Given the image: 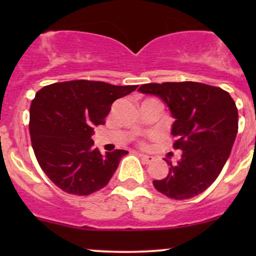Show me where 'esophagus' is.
<instances>
[{"label":"esophagus","instance_id":"esophagus-1","mask_svg":"<svg viewBox=\"0 0 256 256\" xmlns=\"http://www.w3.org/2000/svg\"><path fill=\"white\" fill-rule=\"evenodd\" d=\"M138 157H140L142 161L146 162V164H150V162H152L154 160V156H150V154H138Z\"/></svg>","mask_w":256,"mask_h":256}]
</instances>
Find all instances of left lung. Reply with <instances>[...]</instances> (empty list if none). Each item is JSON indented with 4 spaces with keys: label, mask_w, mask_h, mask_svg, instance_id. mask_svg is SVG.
Here are the masks:
<instances>
[{
    "label": "left lung",
    "mask_w": 256,
    "mask_h": 256,
    "mask_svg": "<svg viewBox=\"0 0 256 256\" xmlns=\"http://www.w3.org/2000/svg\"><path fill=\"white\" fill-rule=\"evenodd\" d=\"M142 94L154 95L168 106L174 122V148L182 151L170 172L154 180L158 192L188 200L204 192L223 170L238 132V109L226 90L196 82L144 84Z\"/></svg>",
    "instance_id": "1"
}]
</instances>
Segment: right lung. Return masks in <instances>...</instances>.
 Wrapping results in <instances>:
<instances>
[{
  "label": "right lung",
  "instance_id": "1",
  "mask_svg": "<svg viewBox=\"0 0 256 256\" xmlns=\"http://www.w3.org/2000/svg\"><path fill=\"white\" fill-rule=\"evenodd\" d=\"M138 85L92 80L54 82L36 94L30 109V134L40 168L69 194L88 196L109 183L125 150L100 154L94 128L104 125L116 99Z\"/></svg>",
  "mask_w": 256,
  "mask_h": 256
}]
</instances>
